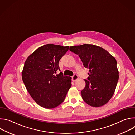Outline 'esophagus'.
<instances>
[{"instance_id": "34e87169", "label": "esophagus", "mask_w": 135, "mask_h": 135, "mask_svg": "<svg viewBox=\"0 0 135 135\" xmlns=\"http://www.w3.org/2000/svg\"><path fill=\"white\" fill-rule=\"evenodd\" d=\"M78 79H79V77L76 74H75V75H74V76H72V80L74 82L76 81L77 80H78Z\"/></svg>"}]
</instances>
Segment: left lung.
<instances>
[{
	"label": "left lung",
	"instance_id": "1",
	"mask_svg": "<svg viewBox=\"0 0 135 135\" xmlns=\"http://www.w3.org/2000/svg\"><path fill=\"white\" fill-rule=\"evenodd\" d=\"M69 50L78 54L84 67L89 69L81 91L83 100L92 107H100L111 99L119 80L115 57L104 49L92 44L70 46Z\"/></svg>",
	"mask_w": 135,
	"mask_h": 135
}]
</instances>
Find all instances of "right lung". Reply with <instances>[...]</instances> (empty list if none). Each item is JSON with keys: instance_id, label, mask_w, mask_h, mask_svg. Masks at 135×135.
<instances>
[{"instance_id": "add662e5", "label": "right lung", "mask_w": 135, "mask_h": 135, "mask_svg": "<svg viewBox=\"0 0 135 135\" xmlns=\"http://www.w3.org/2000/svg\"><path fill=\"white\" fill-rule=\"evenodd\" d=\"M69 46L48 44L31 54L26 60L22 79L32 98L40 106L54 108L65 100L71 86V78L64 76L59 62Z\"/></svg>"}]
</instances>
